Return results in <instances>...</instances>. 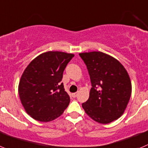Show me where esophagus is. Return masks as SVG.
I'll return each instance as SVG.
<instances>
[{
    "label": "esophagus",
    "instance_id": "esophagus-1",
    "mask_svg": "<svg viewBox=\"0 0 148 148\" xmlns=\"http://www.w3.org/2000/svg\"><path fill=\"white\" fill-rule=\"evenodd\" d=\"M72 97H74V98H75L76 97H77V93H74V94H72Z\"/></svg>",
    "mask_w": 148,
    "mask_h": 148
}]
</instances>
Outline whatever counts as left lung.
Segmentation results:
<instances>
[{
    "instance_id": "obj_1",
    "label": "left lung",
    "mask_w": 148,
    "mask_h": 148,
    "mask_svg": "<svg viewBox=\"0 0 148 148\" xmlns=\"http://www.w3.org/2000/svg\"><path fill=\"white\" fill-rule=\"evenodd\" d=\"M86 65L92 88L82 106L96 122L108 124L123 114L132 86L126 69L111 56L101 51L79 54Z\"/></svg>"
}]
</instances>
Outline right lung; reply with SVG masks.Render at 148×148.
Wrapping results in <instances>:
<instances>
[{
    "mask_svg": "<svg viewBox=\"0 0 148 148\" xmlns=\"http://www.w3.org/2000/svg\"><path fill=\"white\" fill-rule=\"evenodd\" d=\"M74 54L47 51L32 61L21 76L18 94L29 116L47 122L62 115L70 97L61 82L63 71Z\"/></svg>",
    "mask_w": 148,
    "mask_h": 148,
    "instance_id": "right-lung-1",
    "label": "right lung"
}]
</instances>
